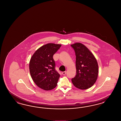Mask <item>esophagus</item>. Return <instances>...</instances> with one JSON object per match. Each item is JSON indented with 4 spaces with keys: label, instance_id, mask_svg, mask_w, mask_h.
<instances>
[{
    "label": "esophagus",
    "instance_id": "obj_1",
    "mask_svg": "<svg viewBox=\"0 0 121 121\" xmlns=\"http://www.w3.org/2000/svg\"><path fill=\"white\" fill-rule=\"evenodd\" d=\"M62 75H65V74H66V71H64V72H62Z\"/></svg>",
    "mask_w": 121,
    "mask_h": 121
}]
</instances>
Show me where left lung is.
Here are the masks:
<instances>
[{
  "label": "left lung",
  "mask_w": 121,
  "mask_h": 121,
  "mask_svg": "<svg viewBox=\"0 0 121 121\" xmlns=\"http://www.w3.org/2000/svg\"><path fill=\"white\" fill-rule=\"evenodd\" d=\"M76 55V74L71 81L73 85L81 90L91 87L97 80L99 66L95 56L83 44L71 45Z\"/></svg>",
  "instance_id": "8db88e82"
}]
</instances>
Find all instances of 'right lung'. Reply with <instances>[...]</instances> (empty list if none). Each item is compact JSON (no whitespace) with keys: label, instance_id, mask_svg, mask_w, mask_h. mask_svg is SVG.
<instances>
[{"label":"right lung","instance_id":"1","mask_svg":"<svg viewBox=\"0 0 121 121\" xmlns=\"http://www.w3.org/2000/svg\"><path fill=\"white\" fill-rule=\"evenodd\" d=\"M61 47L60 44H46L39 48L30 60L31 78L37 86L44 90H51L57 85L60 74L55 70L53 57Z\"/></svg>","mask_w":121,"mask_h":121}]
</instances>
